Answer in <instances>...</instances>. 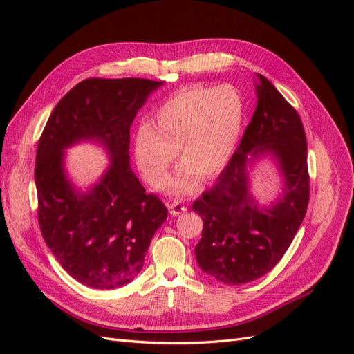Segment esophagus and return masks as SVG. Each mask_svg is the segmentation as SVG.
<instances>
[{
  "label": "esophagus",
  "mask_w": 354,
  "mask_h": 354,
  "mask_svg": "<svg viewBox=\"0 0 354 354\" xmlns=\"http://www.w3.org/2000/svg\"><path fill=\"white\" fill-rule=\"evenodd\" d=\"M167 207H168V209H169V214L173 217H177V216H180V214H183L187 208H186V205L185 203H181L180 201H174V202H168L167 203Z\"/></svg>",
  "instance_id": "34e87169"
}]
</instances>
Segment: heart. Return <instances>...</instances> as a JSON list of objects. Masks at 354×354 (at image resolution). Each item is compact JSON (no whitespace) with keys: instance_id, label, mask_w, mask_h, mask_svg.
Masks as SVG:
<instances>
[{"instance_id":"obj_1","label":"heart","mask_w":354,"mask_h":354,"mask_svg":"<svg viewBox=\"0 0 354 354\" xmlns=\"http://www.w3.org/2000/svg\"><path fill=\"white\" fill-rule=\"evenodd\" d=\"M245 120V100L233 85L194 87L177 91L153 113V125L142 124L134 138V156L145 180L165 183L177 158L183 165L167 187L192 194L202 180L216 178L230 160Z\"/></svg>"}]
</instances>
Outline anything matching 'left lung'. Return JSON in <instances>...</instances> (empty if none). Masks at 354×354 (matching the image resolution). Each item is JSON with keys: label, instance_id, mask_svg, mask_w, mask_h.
Segmentation results:
<instances>
[{"label": "left lung", "instance_id": "obj_1", "mask_svg": "<svg viewBox=\"0 0 354 354\" xmlns=\"http://www.w3.org/2000/svg\"><path fill=\"white\" fill-rule=\"evenodd\" d=\"M255 77L257 106L242 140L217 183L192 205L203 220L195 248L198 264L229 285L260 279L281 261L301 226L310 196L301 118L269 80ZM266 151L277 158L286 180L283 198L267 210L249 195L245 176V164Z\"/></svg>", "mask_w": 354, "mask_h": 354}]
</instances>
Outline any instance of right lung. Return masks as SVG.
I'll use <instances>...</instances> for the list:
<instances>
[{"label": "right lung", "instance_id": "right-lung-1", "mask_svg": "<svg viewBox=\"0 0 354 354\" xmlns=\"http://www.w3.org/2000/svg\"><path fill=\"white\" fill-rule=\"evenodd\" d=\"M160 81L88 78L66 93L42 131L35 162L38 223L47 246L73 279L113 289L140 273L167 208L147 195L130 168V127ZM97 140L113 162L88 194H78L62 169L63 150Z\"/></svg>", "mask_w": 354, "mask_h": 354}]
</instances>
